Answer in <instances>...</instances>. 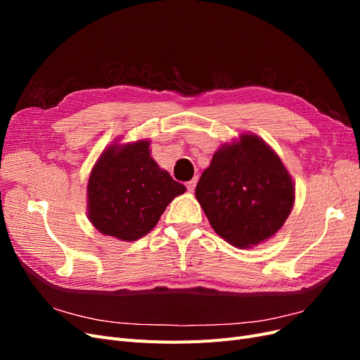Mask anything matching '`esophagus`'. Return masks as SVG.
<instances>
[{
	"instance_id": "1",
	"label": "esophagus",
	"mask_w": 360,
	"mask_h": 360,
	"mask_svg": "<svg viewBox=\"0 0 360 360\" xmlns=\"http://www.w3.org/2000/svg\"><path fill=\"white\" fill-rule=\"evenodd\" d=\"M197 181H198V179H197V177H193L192 180L186 181V188H188V191H189V192H193L195 186H197Z\"/></svg>"
}]
</instances>
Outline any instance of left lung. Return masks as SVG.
I'll return each instance as SVG.
<instances>
[{"instance_id":"left-lung-1","label":"left lung","mask_w":360,"mask_h":360,"mask_svg":"<svg viewBox=\"0 0 360 360\" xmlns=\"http://www.w3.org/2000/svg\"><path fill=\"white\" fill-rule=\"evenodd\" d=\"M213 230L237 248H252L275 236L294 204V183L263 139L243 134L224 144L195 189Z\"/></svg>"}]
</instances>
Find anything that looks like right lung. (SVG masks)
Masks as SVG:
<instances>
[{
    "label": "right lung",
    "instance_id": "add662e5",
    "mask_svg": "<svg viewBox=\"0 0 360 360\" xmlns=\"http://www.w3.org/2000/svg\"><path fill=\"white\" fill-rule=\"evenodd\" d=\"M150 153V141L143 139L112 144L97 159L86 186V213L102 234L123 242L138 240L186 191Z\"/></svg>",
    "mask_w": 360,
    "mask_h": 360
}]
</instances>
